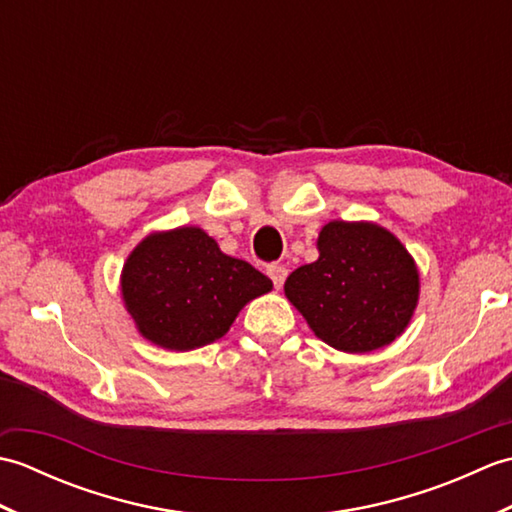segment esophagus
<instances>
[{"label": "esophagus", "instance_id": "1", "mask_svg": "<svg viewBox=\"0 0 512 512\" xmlns=\"http://www.w3.org/2000/svg\"><path fill=\"white\" fill-rule=\"evenodd\" d=\"M268 275H270V279H273L275 288L279 290L281 286H284V281H286V277H288V268L281 266V264H273V266L268 268Z\"/></svg>", "mask_w": 512, "mask_h": 512}]
</instances>
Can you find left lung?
I'll use <instances>...</instances> for the list:
<instances>
[{
  "label": "left lung",
  "instance_id": "left-lung-1",
  "mask_svg": "<svg viewBox=\"0 0 512 512\" xmlns=\"http://www.w3.org/2000/svg\"><path fill=\"white\" fill-rule=\"evenodd\" d=\"M319 259L286 279V297L321 341L341 352H372L405 332L418 306L413 257L372 222L325 224Z\"/></svg>",
  "mask_w": 512,
  "mask_h": 512
}]
</instances>
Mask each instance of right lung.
<instances>
[{
	"instance_id": "add662e5",
	"label": "right lung",
	"mask_w": 512,
	"mask_h": 512,
	"mask_svg": "<svg viewBox=\"0 0 512 512\" xmlns=\"http://www.w3.org/2000/svg\"><path fill=\"white\" fill-rule=\"evenodd\" d=\"M121 290L147 341L189 352L222 339L239 310L273 290V281L224 255L202 228L180 226L151 233L132 250Z\"/></svg>"
}]
</instances>
